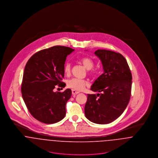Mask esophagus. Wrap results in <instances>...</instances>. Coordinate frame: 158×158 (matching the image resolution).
<instances>
[{
  "label": "esophagus",
  "mask_w": 158,
  "mask_h": 158,
  "mask_svg": "<svg viewBox=\"0 0 158 158\" xmlns=\"http://www.w3.org/2000/svg\"><path fill=\"white\" fill-rule=\"evenodd\" d=\"M78 93H79V92L77 91V90H73V89L72 90V95H75L78 94Z\"/></svg>",
  "instance_id": "1"
}]
</instances>
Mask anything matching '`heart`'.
Here are the masks:
<instances>
[{"mask_svg": "<svg viewBox=\"0 0 158 158\" xmlns=\"http://www.w3.org/2000/svg\"><path fill=\"white\" fill-rule=\"evenodd\" d=\"M81 63L86 69L90 70V69L94 67V62L93 60L88 57H85L80 60ZM71 66L69 63H67L64 68V72L65 74L69 75L70 73ZM91 73L92 72L89 71ZM88 85V81L85 80L79 79L77 78H73L67 81V86L69 88L75 90H81L85 88L86 86Z\"/></svg>", "mask_w": 158, "mask_h": 158, "instance_id": "heart-1", "label": "heart"}]
</instances>
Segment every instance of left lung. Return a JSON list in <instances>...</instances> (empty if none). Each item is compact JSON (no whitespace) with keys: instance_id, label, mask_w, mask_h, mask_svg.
Instances as JSON below:
<instances>
[{"instance_id":"left-lung-1","label":"left lung","mask_w":158,"mask_h":158,"mask_svg":"<svg viewBox=\"0 0 158 158\" xmlns=\"http://www.w3.org/2000/svg\"><path fill=\"white\" fill-rule=\"evenodd\" d=\"M94 53L102 61L104 72L90 89L101 93L88 94L85 113L93 123L107 124L126 109L131 97L132 75L126 59L120 53L104 49H98Z\"/></svg>"}]
</instances>
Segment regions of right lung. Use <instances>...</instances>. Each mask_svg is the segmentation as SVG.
Wrapping results in <instances>:
<instances>
[{
	"label": "right lung",
	"mask_w": 158,
	"mask_h": 158,
	"mask_svg": "<svg viewBox=\"0 0 158 158\" xmlns=\"http://www.w3.org/2000/svg\"><path fill=\"white\" fill-rule=\"evenodd\" d=\"M74 49L56 45L40 50L27 61L23 74L21 92L29 112L41 122L52 124L66 115V105L72 90L53 91L55 86L64 88V68L66 57Z\"/></svg>",
	"instance_id": "1"
}]
</instances>
